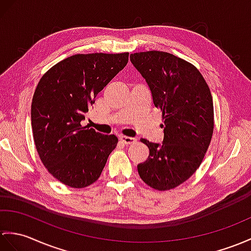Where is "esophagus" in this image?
<instances>
[{
	"instance_id": "esophagus-1",
	"label": "esophagus",
	"mask_w": 251,
	"mask_h": 251,
	"mask_svg": "<svg viewBox=\"0 0 251 251\" xmlns=\"http://www.w3.org/2000/svg\"><path fill=\"white\" fill-rule=\"evenodd\" d=\"M121 140L123 141V143L129 145V144H133L137 142V138H133V137H128V136H122Z\"/></svg>"
}]
</instances>
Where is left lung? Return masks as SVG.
I'll list each match as a JSON object with an SVG mask.
<instances>
[{"label":"left lung","mask_w":251,"mask_h":251,"mask_svg":"<svg viewBox=\"0 0 251 251\" xmlns=\"http://www.w3.org/2000/svg\"><path fill=\"white\" fill-rule=\"evenodd\" d=\"M147 81L165 123L161 145L141 139L149 158L138 165L143 182L165 191L186 182L200 167L214 131V106L209 87L191 63L164 51L130 54Z\"/></svg>","instance_id":"8db88e82"}]
</instances>
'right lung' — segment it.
Segmentation results:
<instances>
[{"instance_id":"obj_1","label":"right lung","mask_w":251,"mask_h":251,"mask_svg":"<svg viewBox=\"0 0 251 251\" xmlns=\"http://www.w3.org/2000/svg\"><path fill=\"white\" fill-rule=\"evenodd\" d=\"M124 53L66 57L46 72L34 92L31 121L34 143L51 176L73 188L98 179L118 145L115 135L83 127L90 104L128 62Z\"/></svg>"}]
</instances>
